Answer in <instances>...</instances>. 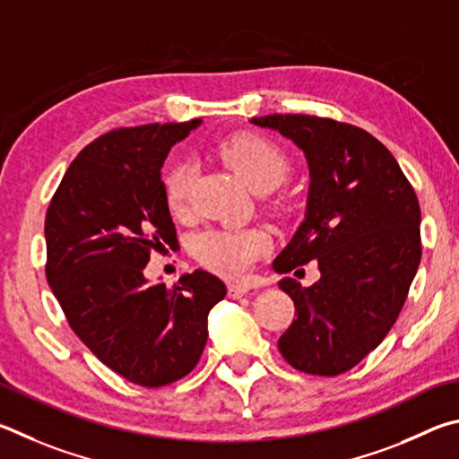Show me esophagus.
<instances>
[{
	"instance_id": "1",
	"label": "esophagus",
	"mask_w": 459,
	"mask_h": 459,
	"mask_svg": "<svg viewBox=\"0 0 459 459\" xmlns=\"http://www.w3.org/2000/svg\"><path fill=\"white\" fill-rule=\"evenodd\" d=\"M250 292V284L247 282H230L228 284V296L230 299H242L244 294Z\"/></svg>"
}]
</instances>
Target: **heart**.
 Instances as JSON below:
<instances>
[{
  "label": "heart",
  "mask_w": 459,
  "mask_h": 459,
  "mask_svg": "<svg viewBox=\"0 0 459 459\" xmlns=\"http://www.w3.org/2000/svg\"><path fill=\"white\" fill-rule=\"evenodd\" d=\"M220 157L252 191H272L288 173V159L276 143L255 133H238L225 139ZM191 181V165L177 160L165 173V197L177 212L185 204ZM268 250V238L260 230H212L195 242L197 258L225 276H239Z\"/></svg>",
  "instance_id": "obj_1"
}]
</instances>
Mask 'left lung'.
<instances>
[{
    "instance_id": "8db88e82",
    "label": "left lung",
    "mask_w": 459,
    "mask_h": 459,
    "mask_svg": "<svg viewBox=\"0 0 459 459\" xmlns=\"http://www.w3.org/2000/svg\"><path fill=\"white\" fill-rule=\"evenodd\" d=\"M304 152V220L272 262L278 274L316 260L312 286L280 282L296 315L278 349L294 368L334 377L359 365L395 325L421 260V212L395 157L352 125L307 115L250 120Z\"/></svg>"
}]
</instances>
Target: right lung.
Returning <instances> with one entry per match:
<instances>
[{"label":"right lung","instance_id":"obj_1","mask_svg":"<svg viewBox=\"0 0 459 459\" xmlns=\"http://www.w3.org/2000/svg\"><path fill=\"white\" fill-rule=\"evenodd\" d=\"M201 120L118 128L72 160L46 215V276L80 341L112 371L163 387L193 371L228 288L205 270L149 282L151 250L177 244L160 179Z\"/></svg>","mask_w":459,"mask_h":459}]
</instances>
